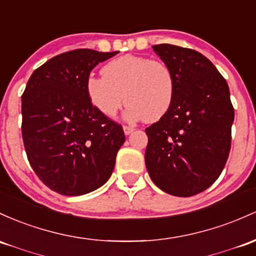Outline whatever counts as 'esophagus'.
<instances>
[{
    "label": "esophagus",
    "instance_id": "esophagus-1",
    "mask_svg": "<svg viewBox=\"0 0 256 256\" xmlns=\"http://www.w3.org/2000/svg\"><path fill=\"white\" fill-rule=\"evenodd\" d=\"M134 131V128H131V126H128V125L124 126V132H125V134H132Z\"/></svg>",
    "mask_w": 256,
    "mask_h": 256
}]
</instances>
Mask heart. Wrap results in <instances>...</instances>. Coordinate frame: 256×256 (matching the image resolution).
<instances>
[{
    "label": "heart",
    "mask_w": 256,
    "mask_h": 256,
    "mask_svg": "<svg viewBox=\"0 0 256 256\" xmlns=\"http://www.w3.org/2000/svg\"><path fill=\"white\" fill-rule=\"evenodd\" d=\"M102 75L87 78L86 94L104 116H115L126 100V119L156 122L166 114L174 102L175 76L162 60L126 54L106 63Z\"/></svg>",
    "instance_id": "b5f03b06"
}]
</instances>
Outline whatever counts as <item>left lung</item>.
<instances>
[{
	"label": "left lung",
	"mask_w": 256,
	"mask_h": 256,
	"mask_svg": "<svg viewBox=\"0 0 256 256\" xmlns=\"http://www.w3.org/2000/svg\"><path fill=\"white\" fill-rule=\"evenodd\" d=\"M153 50L172 70L176 90L166 114L146 128V166L164 192L198 194L218 180L231 150L234 109L228 85L194 50L162 44Z\"/></svg>",
	"instance_id": "left-lung-1"
}]
</instances>
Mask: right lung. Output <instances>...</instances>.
<instances>
[{"mask_svg":"<svg viewBox=\"0 0 256 256\" xmlns=\"http://www.w3.org/2000/svg\"><path fill=\"white\" fill-rule=\"evenodd\" d=\"M116 52L80 48L50 58L32 72L22 96V134L30 165L54 192L81 196L108 181L125 142L122 125L100 114L86 80Z\"/></svg>","mask_w":256,"mask_h":256,"instance_id":"1","label":"right lung"}]
</instances>
